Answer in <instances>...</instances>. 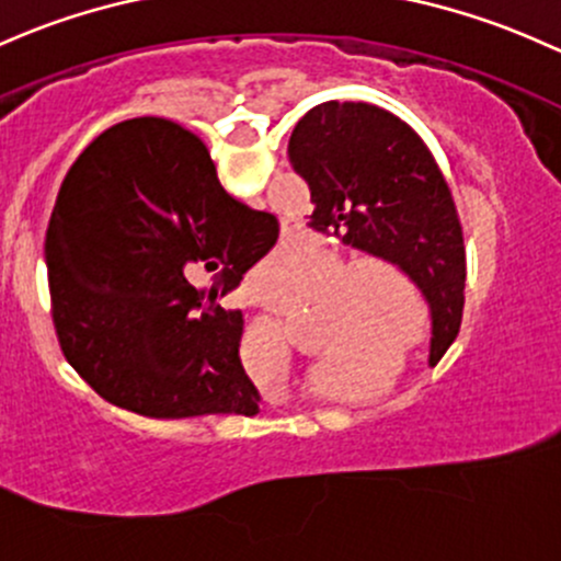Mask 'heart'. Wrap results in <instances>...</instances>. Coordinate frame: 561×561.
I'll use <instances>...</instances> for the list:
<instances>
[{
	"label": "heart",
	"instance_id": "obj_1",
	"mask_svg": "<svg viewBox=\"0 0 561 561\" xmlns=\"http://www.w3.org/2000/svg\"><path fill=\"white\" fill-rule=\"evenodd\" d=\"M302 267L305 256L299 251H278L259 267L254 288L275 302H291ZM331 305L336 310H323L316 345L323 355L318 377L327 385H358L366 379L358 355H382L388 351L402 329L403 311L413 318V323L401 334V351H414L423 340V323L417 318L423 299L412 278L393 262H355L340 280Z\"/></svg>",
	"mask_w": 561,
	"mask_h": 561
}]
</instances>
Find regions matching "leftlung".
Wrapping results in <instances>:
<instances>
[{
	"label": "left lung",
	"instance_id": "obj_1",
	"mask_svg": "<svg viewBox=\"0 0 561 561\" xmlns=\"http://www.w3.org/2000/svg\"><path fill=\"white\" fill-rule=\"evenodd\" d=\"M288 162L310 186L307 227L399 264L433 316L431 360L447 353L466 305V240L438 162L396 114L329 101L288 138Z\"/></svg>",
	"mask_w": 561,
	"mask_h": 561
}]
</instances>
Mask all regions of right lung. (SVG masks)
I'll return each mask as SVG.
<instances>
[{
  "mask_svg": "<svg viewBox=\"0 0 561 561\" xmlns=\"http://www.w3.org/2000/svg\"><path fill=\"white\" fill-rule=\"evenodd\" d=\"M238 203L206 144L165 117L112 125L66 173L45 234L58 342L101 399L154 420L259 412L240 364L243 312L216 297L278 240ZM215 273L206 295L188 275Z\"/></svg>",
  "mask_w": 561,
  "mask_h": 561,
  "instance_id": "obj_1",
  "label": "right lung"
}]
</instances>
